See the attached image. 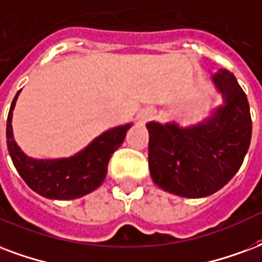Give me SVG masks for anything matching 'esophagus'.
Returning a JSON list of instances; mask_svg holds the SVG:
<instances>
[{
    "label": "esophagus",
    "mask_w": 262,
    "mask_h": 262,
    "mask_svg": "<svg viewBox=\"0 0 262 262\" xmlns=\"http://www.w3.org/2000/svg\"><path fill=\"white\" fill-rule=\"evenodd\" d=\"M151 116H152V112H151V111L144 112V114H143V115L140 116L141 122H147V121H148V119H151Z\"/></svg>",
    "instance_id": "obj_1"
}]
</instances>
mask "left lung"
<instances>
[{"label":"left lung","instance_id":"8db88e82","mask_svg":"<svg viewBox=\"0 0 262 262\" xmlns=\"http://www.w3.org/2000/svg\"><path fill=\"white\" fill-rule=\"evenodd\" d=\"M212 80L225 105L210 119L186 129L176 123H147L151 178L172 194H214L236 175L249 150L251 116L246 93L228 69H220Z\"/></svg>","mask_w":262,"mask_h":262}]
</instances>
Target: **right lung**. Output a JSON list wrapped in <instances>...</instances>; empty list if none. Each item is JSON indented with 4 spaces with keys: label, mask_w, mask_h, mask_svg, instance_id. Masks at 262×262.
<instances>
[{
    "label": "right lung",
    "mask_w": 262,
    "mask_h": 262,
    "mask_svg": "<svg viewBox=\"0 0 262 262\" xmlns=\"http://www.w3.org/2000/svg\"><path fill=\"white\" fill-rule=\"evenodd\" d=\"M17 96L8 114L7 146L13 165L26 185L52 200H73L100 187L105 179L110 158L123 143L130 123L102 133L76 156L61 160H34L26 156L13 140L11 121Z\"/></svg>",
    "instance_id": "obj_1"
}]
</instances>
